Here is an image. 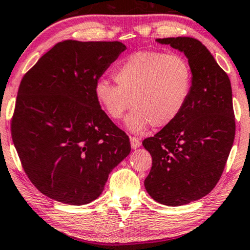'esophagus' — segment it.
Instances as JSON below:
<instances>
[{
    "mask_svg": "<svg viewBox=\"0 0 250 250\" xmlns=\"http://www.w3.org/2000/svg\"><path fill=\"white\" fill-rule=\"evenodd\" d=\"M129 140H131V147L133 149H137L141 146V140L139 138L131 137V138H129Z\"/></svg>",
    "mask_w": 250,
    "mask_h": 250,
    "instance_id": "esophagus-1",
    "label": "esophagus"
}]
</instances>
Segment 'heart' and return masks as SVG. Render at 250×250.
I'll return each instance as SVG.
<instances>
[{
    "instance_id": "b5f03b06",
    "label": "heart",
    "mask_w": 250,
    "mask_h": 250,
    "mask_svg": "<svg viewBox=\"0 0 250 250\" xmlns=\"http://www.w3.org/2000/svg\"><path fill=\"white\" fill-rule=\"evenodd\" d=\"M115 83L99 80L94 87L97 102L113 121L126 118V127L140 132L151 124L170 125L183 112L190 96L193 72L188 61L176 54L137 51L122 62L113 73Z\"/></svg>"
}]
</instances>
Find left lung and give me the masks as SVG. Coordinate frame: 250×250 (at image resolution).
I'll return each mask as SVG.
<instances>
[{
	"label": "left lung",
	"mask_w": 250,
	"mask_h": 250,
	"mask_svg": "<svg viewBox=\"0 0 250 250\" xmlns=\"http://www.w3.org/2000/svg\"><path fill=\"white\" fill-rule=\"evenodd\" d=\"M156 41L184 53L193 72L183 112L142 142L153 157L146 190L158 203L179 207L209 194L224 171L235 135L232 88L228 74L199 40Z\"/></svg>",
	"instance_id": "1"
}]
</instances>
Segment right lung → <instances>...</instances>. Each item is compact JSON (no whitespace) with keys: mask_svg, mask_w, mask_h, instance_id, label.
I'll list each match as a JSON object with an SVG mask.
<instances>
[{"mask_svg":"<svg viewBox=\"0 0 250 250\" xmlns=\"http://www.w3.org/2000/svg\"><path fill=\"white\" fill-rule=\"evenodd\" d=\"M125 49L118 41L58 42L21 79L12 141L28 179L50 199L72 206L96 200L131 151L94 94Z\"/></svg>","mask_w":250,"mask_h":250,"instance_id":"obj_1","label":"right lung"}]
</instances>
